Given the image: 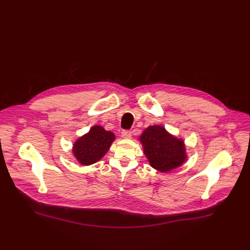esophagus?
Masks as SVG:
<instances>
[{
  "instance_id": "34e87169",
  "label": "esophagus",
  "mask_w": 250,
  "mask_h": 250,
  "mask_svg": "<svg viewBox=\"0 0 250 250\" xmlns=\"http://www.w3.org/2000/svg\"><path fill=\"white\" fill-rule=\"evenodd\" d=\"M122 136L125 139H130L131 138V131L130 130H123L122 131Z\"/></svg>"
}]
</instances>
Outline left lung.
<instances>
[{
    "label": "left lung",
    "mask_w": 250,
    "mask_h": 250,
    "mask_svg": "<svg viewBox=\"0 0 250 250\" xmlns=\"http://www.w3.org/2000/svg\"><path fill=\"white\" fill-rule=\"evenodd\" d=\"M139 140L150 166L159 172L178 168L188 157L185 141L170 134L162 125H150Z\"/></svg>",
    "instance_id": "left-lung-1"
}]
</instances>
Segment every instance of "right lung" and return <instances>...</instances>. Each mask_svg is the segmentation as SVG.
<instances>
[{
    "label": "right lung",
    "mask_w": 250,
    "mask_h": 250,
    "mask_svg": "<svg viewBox=\"0 0 250 250\" xmlns=\"http://www.w3.org/2000/svg\"><path fill=\"white\" fill-rule=\"evenodd\" d=\"M115 140V134L101 125H94L90 131L78 138L72 147L75 158L82 165H91L100 160Z\"/></svg>",
    "instance_id": "add662e5"
}]
</instances>
